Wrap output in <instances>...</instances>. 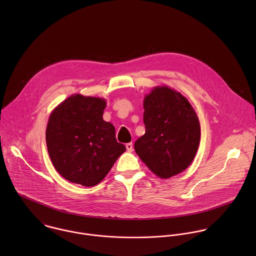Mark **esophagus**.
Instances as JSON below:
<instances>
[{
  "instance_id": "1",
  "label": "esophagus",
  "mask_w": 256,
  "mask_h": 256,
  "mask_svg": "<svg viewBox=\"0 0 256 256\" xmlns=\"http://www.w3.org/2000/svg\"><path fill=\"white\" fill-rule=\"evenodd\" d=\"M126 148H127V150H128L129 152H133V150H134V148H133V144H132V143H128V144H126Z\"/></svg>"
}]
</instances>
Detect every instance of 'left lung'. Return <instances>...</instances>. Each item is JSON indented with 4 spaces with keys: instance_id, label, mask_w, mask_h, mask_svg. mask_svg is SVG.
<instances>
[{
    "instance_id": "1",
    "label": "left lung",
    "mask_w": 256,
    "mask_h": 256,
    "mask_svg": "<svg viewBox=\"0 0 256 256\" xmlns=\"http://www.w3.org/2000/svg\"><path fill=\"white\" fill-rule=\"evenodd\" d=\"M146 132L135 150L156 176L166 180L186 170L200 143V123L188 100L166 86H154L144 98Z\"/></svg>"
}]
</instances>
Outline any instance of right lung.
<instances>
[{"instance_id":"obj_1","label":"right lung","mask_w":256,"mask_h":256,"mask_svg":"<svg viewBox=\"0 0 256 256\" xmlns=\"http://www.w3.org/2000/svg\"><path fill=\"white\" fill-rule=\"evenodd\" d=\"M104 98L73 94L51 112L46 144L56 170L67 180L94 186L126 150L115 128L104 120Z\"/></svg>"}]
</instances>
